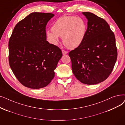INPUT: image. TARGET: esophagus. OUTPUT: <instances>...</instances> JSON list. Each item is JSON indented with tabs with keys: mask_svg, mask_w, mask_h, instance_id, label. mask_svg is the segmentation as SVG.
I'll use <instances>...</instances> for the list:
<instances>
[{
	"mask_svg": "<svg viewBox=\"0 0 125 125\" xmlns=\"http://www.w3.org/2000/svg\"><path fill=\"white\" fill-rule=\"evenodd\" d=\"M62 52L63 55H66V54H67L68 53V52L67 51H64V50H62Z\"/></svg>",
	"mask_w": 125,
	"mask_h": 125,
	"instance_id": "1",
	"label": "esophagus"
}]
</instances>
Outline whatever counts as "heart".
<instances>
[{"mask_svg":"<svg viewBox=\"0 0 125 125\" xmlns=\"http://www.w3.org/2000/svg\"><path fill=\"white\" fill-rule=\"evenodd\" d=\"M87 31L86 21L81 17L63 16L54 23L52 31L46 32L49 42L57 45L59 37H62L63 44L69 49H75L84 41Z\"/></svg>","mask_w":125,"mask_h":125,"instance_id":"obj_1","label":"heart"}]
</instances>
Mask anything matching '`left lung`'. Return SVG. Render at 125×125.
<instances>
[{"label": "left lung", "mask_w": 125, "mask_h": 125, "mask_svg": "<svg viewBox=\"0 0 125 125\" xmlns=\"http://www.w3.org/2000/svg\"><path fill=\"white\" fill-rule=\"evenodd\" d=\"M88 20L83 43L69 52L75 78L81 83L94 85L111 73L117 57L115 38L106 21L95 14L83 12Z\"/></svg>", "instance_id": "left-lung-1"}]
</instances>
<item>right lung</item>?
Instances as JSON below:
<instances>
[{"label":"right lung","mask_w":125,"mask_h":125,"mask_svg":"<svg viewBox=\"0 0 125 125\" xmlns=\"http://www.w3.org/2000/svg\"><path fill=\"white\" fill-rule=\"evenodd\" d=\"M54 16L35 12L16 25L9 42L10 66L20 83L31 89L49 84L62 57L57 46L46 41L45 28Z\"/></svg>","instance_id":"add662e5"}]
</instances>
